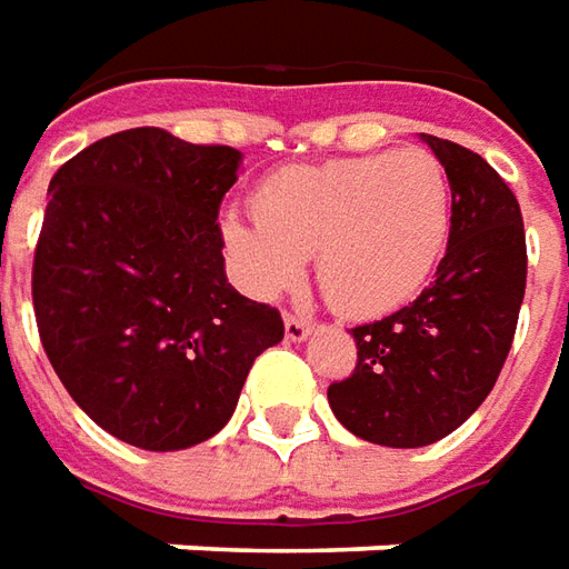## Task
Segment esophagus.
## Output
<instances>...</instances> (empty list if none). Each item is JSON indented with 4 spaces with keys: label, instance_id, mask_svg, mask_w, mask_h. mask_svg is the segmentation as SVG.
<instances>
[{
    "label": "esophagus",
    "instance_id": "obj_1",
    "mask_svg": "<svg viewBox=\"0 0 569 569\" xmlns=\"http://www.w3.org/2000/svg\"><path fill=\"white\" fill-rule=\"evenodd\" d=\"M309 331H312V319H303V316H284V335L288 340H307Z\"/></svg>",
    "mask_w": 569,
    "mask_h": 569
}]
</instances>
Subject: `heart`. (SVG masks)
<instances>
[{
  "instance_id": "1",
  "label": "heart",
  "mask_w": 569,
  "mask_h": 569,
  "mask_svg": "<svg viewBox=\"0 0 569 569\" xmlns=\"http://www.w3.org/2000/svg\"><path fill=\"white\" fill-rule=\"evenodd\" d=\"M253 210L222 219L247 291L276 297L316 253L325 297L356 319L409 303L452 232V188L421 148L288 167L262 182Z\"/></svg>"
}]
</instances>
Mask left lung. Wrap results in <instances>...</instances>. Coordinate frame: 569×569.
Wrapping results in <instances>:
<instances>
[{
	"mask_svg": "<svg viewBox=\"0 0 569 569\" xmlns=\"http://www.w3.org/2000/svg\"><path fill=\"white\" fill-rule=\"evenodd\" d=\"M452 188V232L437 278L381 322L352 328L356 368L328 387L337 421L378 446L449 437L496 387L527 288L515 191L471 148L425 136Z\"/></svg>",
	"mask_w": 569,
	"mask_h": 569,
	"instance_id": "left-lung-1",
	"label": "left lung"
}]
</instances>
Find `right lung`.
Instances as JSON below:
<instances>
[{
    "instance_id": "1",
    "label": "right lung",
    "mask_w": 569,
    "mask_h": 569,
    "mask_svg": "<svg viewBox=\"0 0 569 569\" xmlns=\"http://www.w3.org/2000/svg\"><path fill=\"white\" fill-rule=\"evenodd\" d=\"M241 151L167 129L113 132L49 182L33 257L42 350L73 402L148 452L210 440L247 371L284 337L222 269L219 203Z\"/></svg>"
}]
</instances>
